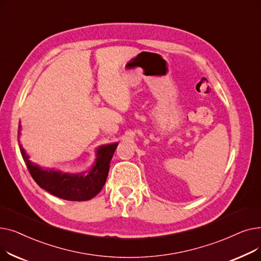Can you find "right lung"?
Here are the masks:
<instances>
[{"mask_svg":"<svg viewBox=\"0 0 261 261\" xmlns=\"http://www.w3.org/2000/svg\"><path fill=\"white\" fill-rule=\"evenodd\" d=\"M19 126V135H20ZM118 143L103 145L96 150V161L92 168L80 173H66L59 170L42 168L30 160L19 144L22 158L35 182L49 194L68 201L91 200L101 190L110 169V162Z\"/></svg>","mask_w":261,"mask_h":261,"instance_id":"1","label":"right lung"}]
</instances>
